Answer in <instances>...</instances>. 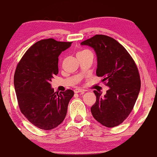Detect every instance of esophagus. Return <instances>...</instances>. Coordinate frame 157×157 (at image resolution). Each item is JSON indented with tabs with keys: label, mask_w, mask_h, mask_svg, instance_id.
Wrapping results in <instances>:
<instances>
[{
	"label": "esophagus",
	"mask_w": 157,
	"mask_h": 157,
	"mask_svg": "<svg viewBox=\"0 0 157 157\" xmlns=\"http://www.w3.org/2000/svg\"><path fill=\"white\" fill-rule=\"evenodd\" d=\"M74 92L75 93V94H78V93H81V94H84L85 92L84 90H82V89H76L74 90Z\"/></svg>",
	"instance_id": "esophagus-1"
}]
</instances>
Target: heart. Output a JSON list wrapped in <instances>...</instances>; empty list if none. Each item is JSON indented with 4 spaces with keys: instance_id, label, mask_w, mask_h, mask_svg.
I'll list each match as a JSON object with an SVG mask.
<instances>
[{
    "instance_id": "heart-1",
    "label": "heart",
    "mask_w": 157,
    "mask_h": 157,
    "mask_svg": "<svg viewBox=\"0 0 157 157\" xmlns=\"http://www.w3.org/2000/svg\"><path fill=\"white\" fill-rule=\"evenodd\" d=\"M88 51H89V50H82V51L79 52L78 53V54H82V53H84V52H88Z\"/></svg>"
}]
</instances>
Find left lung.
I'll list each match as a JSON object with an SVG mask.
<instances>
[{
	"label": "left lung",
	"instance_id": "left-lung-1",
	"mask_svg": "<svg viewBox=\"0 0 157 157\" xmlns=\"http://www.w3.org/2000/svg\"><path fill=\"white\" fill-rule=\"evenodd\" d=\"M81 45L94 49L98 57L96 75L109 86L104 96L94 91L96 101L91 108L92 115L105 127L118 126L131 113L139 94L140 79L136 63L120 43L107 35L96 34Z\"/></svg>",
	"mask_w": 157,
	"mask_h": 157
}]
</instances>
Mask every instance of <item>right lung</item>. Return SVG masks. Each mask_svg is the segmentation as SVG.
<instances>
[{"label": "right lung", "mask_w": 157, "mask_h": 157, "mask_svg": "<svg viewBox=\"0 0 157 157\" xmlns=\"http://www.w3.org/2000/svg\"><path fill=\"white\" fill-rule=\"evenodd\" d=\"M71 44L51 38L37 41L29 48L16 68L14 84L18 107L39 129H54L66 116L74 92L71 89L54 92L50 82L59 73V55Z\"/></svg>", "instance_id": "right-lung-1"}]
</instances>
